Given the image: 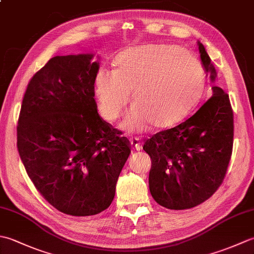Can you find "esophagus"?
<instances>
[{
    "label": "esophagus",
    "instance_id": "1",
    "mask_svg": "<svg viewBox=\"0 0 254 254\" xmlns=\"http://www.w3.org/2000/svg\"><path fill=\"white\" fill-rule=\"evenodd\" d=\"M131 147L133 150H141L142 144L138 142V138H131Z\"/></svg>",
    "mask_w": 254,
    "mask_h": 254
}]
</instances>
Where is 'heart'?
<instances>
[{
  "instance_id": "1",
  "label": "heart",
  "mask_w": 254,
  "mask_h": 254,
  "mask_svg": "<svg viewBox=\"0 0 254 254\" xmlns=\"http://www.w3.org/2000/svg\"><path fill=\"white\" fill-rule=\"evenodd\" d=\"M116 71L100 68L95 97L102 118L113 122L130 101L134 107L121 124L134 133L152 126L166 128L183 120L201 98L203 68L190 51L170 45H145L122 52Z\"/></svg>"
}]
</instances>
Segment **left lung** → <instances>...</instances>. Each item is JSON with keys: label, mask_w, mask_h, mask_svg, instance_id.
<instances>
[{"label": "left lung", "mask_w": 254, "mask_h": 254, "mask_svg": "<svg viewBox=\"0 0 254 254\" xmlns=\"http://www.w3.org/2000/svg\"><path fill=\"white\" fill-rule=\"evenodd\" d=\"M197 46L205 72L215 82L216 69L204 46ZM212 90L213 96L192 117L154 134L143 146L152 159L150 194L166 208H192L223 183L233 153L234 113L229 96L217 86Z\"/></svg>", "instance_id": "obj_1"}]
</instances>
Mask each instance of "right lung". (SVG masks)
<instances>
[{"instance_id":"add662e5","label":"right lung","mask_w":254,"mask_h":254,"mask_svg":"<svg viewBox=\"0 0 254 254\" xmlns=\"http://www.w3.org/2000/svg\"><path fill=\"white\" fill-rule=\"evenodd\" d=\"M93 55L50 59L27 85L17 149L27 175L53 207L90 216L110 206L130 142L97 112Z\"/></svg>"}]
</instances>
